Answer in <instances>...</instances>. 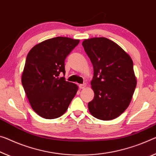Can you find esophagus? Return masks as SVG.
<instances>
[{"instance_id": "1", "label": "esophagus", "mask_w": 156, "mask_h": 156, "mask_svg": "<svg viewBox=\"0 0 156 156\" xmlns=\"http://www.w3.org/2000/svg\"><path fill=\"white\" fill-rule=\"evenodd\" d=\"M86 87V84H81V85H79V88L83 90V89H85Z\"/></svg>"}]
</instances>
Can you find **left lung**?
I'll use <instances>...</instances> for the list:
<instances>
[{
    "label": "left lung",
    "instance_id": "1",
    "mask_svg": "<svg viewBox=\"0 0 156 156\" xmlns=\"http://www.w3.org/2000/svg\"><path fill=\"white\" fill-rule=\"evenodd\" d=\"M82 45L94 68L91 85L94 98L88 103L89 111L101 120L116 119L130 105L137 85L132 59L105 37L85 39Z\"/></svg>",
    "mask_w": 156,
    "mask_h": 156
}]
</instances>
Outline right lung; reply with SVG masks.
<instances>
[{
    "label": "right lung",
    "instance_id": "add662e5",
    "mask_svg": "<svg viewBox=\"0 0 156 156\" xmlns=\"http://www.w3.org/2000/svg\"><path fill=\"white\" fill-rule=\"evenodd\" d=\"M79 42V39L57 37L36 44L29 51L21 83L32 108L40 117H61L77 93L78 85L60 75L65 74V58Z\"/></svg>",
    "mask_w": 156,
    "mask_h": 156
}]
</instances>
